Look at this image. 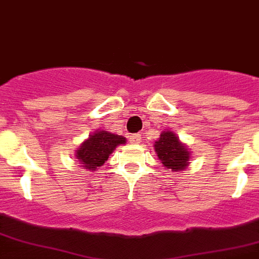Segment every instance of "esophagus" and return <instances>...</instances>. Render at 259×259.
<instances>
[{
    "mask_svg": "<svg viewBox=\"0 0 259 259\" xmlns=\"http://www.w3.org/2000/svg\"><path fill=\"white\" fill-rule=\"evenodd\" d=\"M128 141H130V143H133V145H136V143H140L141 142V135H138V133L130 135Z\"/></svg>",
    "mask_w": 259,
    "mask_h": 259,
    "instance_id": "1",
    "label": "esophagus"
}]
</instances>
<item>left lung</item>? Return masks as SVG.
Returning a JSON list of instances; mask_svg holds the SVG:
<instances>
[{
    "mask_svg": "<svg viewBox=\"0 0 259 259\" xmlns=\"http://www.w3.org/2000/svg\"><path fill=\"white\" fill-rule=\"evenodd\" d=\"M158 158L164 167L172 170L183 169L189 163V153L187 148L180 142L173 132L161 133V137L154 145Z\"/></svg>",
    "mask_w": 259,
    "mask_h": 259,
    "instance_id": "8db88e82",
    "label": "left lung"
}]
</instances>
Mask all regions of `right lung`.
I'll return each instance as SVG.
<instances>
[{
  "label": "right lung",
  "mask_w": 259,
  "mask_h": 259,
  "mask_svg": "<svg viewBox=\"0 0 259 259\" xmlns=\"http://www.w3.org/2000/svg\"><path fill=\"white\" fill-rule=\"evenodd\" d=\"M126 143V138L116 136L106 131H98L84 141L79 149H77V158L87 169H93L102 166L107 161L108 156L118 145Z\"/></svg>",
  "instance_id": "1"
}]
</instances>
